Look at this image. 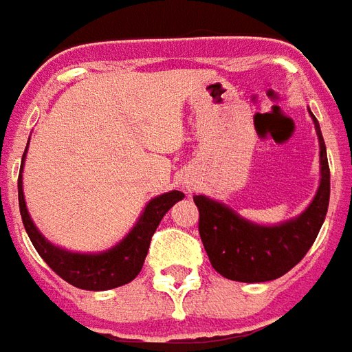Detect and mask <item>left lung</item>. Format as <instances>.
Instances as JSON below:
<instances>
[{
    "label": "left lung",
    "instance_id": "1",
    "mask_svg": "<svg viewBox=\"0 0 352 352\" xmlns=\"http://www.w3.org/2000/svg\"><path fill=\"white\" fill-rule=\"evenodd\" d=\"M311 113V111H309ZM320 146V183L309 207L296 219L275 226L247 221L221 201L194 196L199 211V237L209 262L222 277L264 283L290 272L315 243L330 201V168L320 126L311 113Z\"/></svg>",
    "mask_w": 352,
    "mask_h": 352
}]
</instances>
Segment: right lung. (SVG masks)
<instances>
[{"instance_id":"right-lung-1","label":"right lung","mask_w":352,"mask_h":352,"mask_svg":"<svg viewBox=\"0 0 352 352\" xmlns=\"http://www.w3.org/2000/svg\"><path fill=\"white\" fill-rule=\"evenodd\" d=\"M26 153L28 146L22 154V166H20L22 169H24ZM22 169L19 175V206L30 241L34 243L35 251L39 252V256L49 264L52 272L58 273L69 285L82 288V290H111L135 279L146 258L153 234L158 228L164 214L168 213L179 199L184 198L183 192L171 190L151 199L143 209L139 221L135 222V226L128 232V236L109 251L94 252V254L72 252L45 239V236L32 221V217L28 213L24 190H22Z\"/></svg>"}]
</instances>
